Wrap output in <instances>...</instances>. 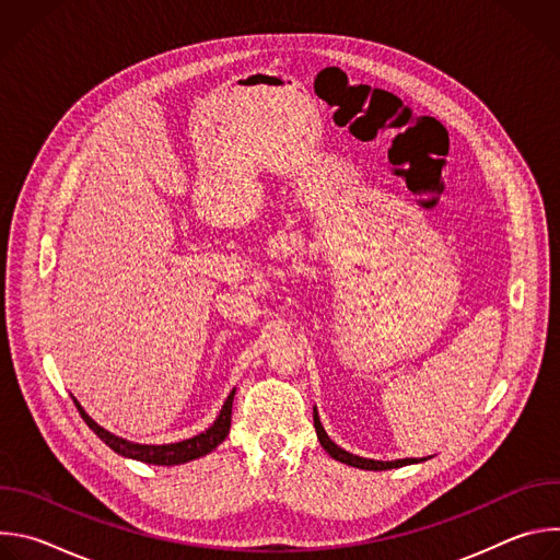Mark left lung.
<instances>
[{"instance_id":"obj_1","label":"left lung","mask_w":560,"mask_h":560,"mask_svg":"<svg viewBox=\"0 0 560 560\" xmlns=\"http://www.w3.org/2000/svg\"><path fill=\"white\" fill-rule=\"evenodd\" d=\"M314 417V430H316V439L318 443L324 445V450L335 458V460H341L346 465H352V467H359V469H370V471H383V469H394V467H404V465H412V463H421L425 458H398V460H374V458H363V456H357V454H350L346 452L343 447H339L330 436L328 432L324 430L322 425V419H318V412L314 408L312 412Z\"/></svg>"}]
</instances>
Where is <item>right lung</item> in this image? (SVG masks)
Here are the masks:
<instances>
[{
  "instance_id": "obj_1",
  "label": "right lung",
  "mask_w": 560,
  "mask_h": 560,
  "mask_svg": "<svg viewBox=\"0 0 560 560\" xmlns=\"http://www.w3.org/2000/svg\"><path fill=\"white\" fill-rule=\"evenodd\" d=\"M232 398H234V389L228 394L225 404L219 412V417L214 419V423L203 430L201 434L192 436V439H186V441H179V443H166V445H145V443H132L128 439H121L108 430H104L97 421H93L86 410L82 408V404L77 401V398L72 396V401L79 410V415H82V419L86 421V425L117 454H121L124 458H132V460H141V463H148V465H182V463H188V460H195V458H201L206 454H210L219 443L225 441L228 432H230V415H232Z\"/></svg>"
}]
</instances>
